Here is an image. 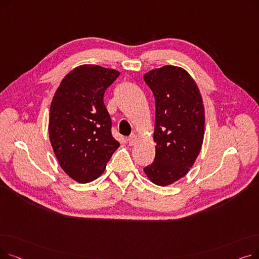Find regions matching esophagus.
Masks as SVG:
<instances>
[{"label":"esophagus","mask_w":259,"mask_h":259,"mask_svg":"<svg viewBox=\"0 0 259 259\" xmlns=\"http://www.w3.org/2000/svg\"><path fill=\"white\" fill-rule=\"evenodd\" d=\"M127 142H128V144L130 146L135 145V144H137V142H138V135L137 134H131L130 137L127 139Z\"/></svg>","instance_id":"1"}]
</instances>
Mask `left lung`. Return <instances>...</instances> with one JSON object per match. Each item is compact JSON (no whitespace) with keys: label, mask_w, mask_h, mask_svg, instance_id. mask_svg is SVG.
Segmentation results:
<instances>
[{"label":"left lung","mask_w":259,"mask_h":259,"mask_svg":"<svg viewBox=\"0 0 259 259\" xmlns=\"http://www.w3.org/2000/svg\"><path fill=\"white\" fill-rule=\"evenodd\" d=\"M155 99V158L144 169L148 180L169 186L190 171L205 133V107L193 77L182 67L166 65L144 74Z\"/></svg>","instance_id":"1"}]
</instances>
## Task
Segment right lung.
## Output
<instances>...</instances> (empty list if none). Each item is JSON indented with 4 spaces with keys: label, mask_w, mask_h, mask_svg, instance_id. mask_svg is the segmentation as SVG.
<instances>
[{
    "label": "right lung",
    "mask_w": 259,
    "mask_h": 259,
    "mask_svg": "<svg viewBox=\"0 0 259 259\" xmlns=\"http://www.w3.org/2000/svg\"><path fill=\"white\" fill-rule=\"evenodd\" d=\"M118 75L110 68L79 65L64 76L53 95L49 140L61 168L77 183L100 178L119 147L104 104L106 89Z\"/></svg>",
    "instance_id": "1"
}]
</instances>
